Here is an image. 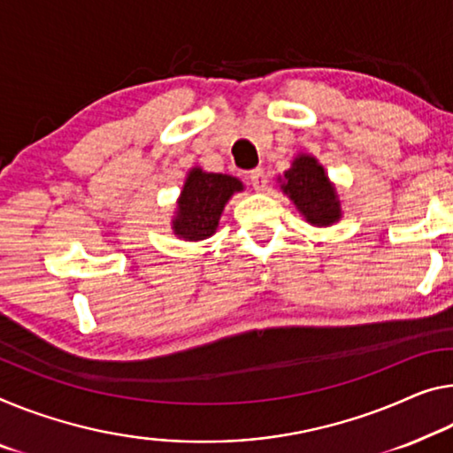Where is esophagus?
Returning a JSON list of instances; mask_svg holds the SVG:
<instances>
[{
  "instance_id": "esophagus-1",
  "label": "esophagus",
  "mask_w": 453,
  "mask_h": 453,
  "mask_svg": "<svg viewBox=\"0 0 453 453\" xmlns=\"http://www.w3.org/2000/svg\"><path fill=\"white\" fill-rule=\"evenodd\" d=\"M249 182H250V186L255 188V190L263 192V190H265V188H267V176H265V172H263L261 168L249 172Z\"/></svg>"
}]
</instances>
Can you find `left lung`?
Segmentation results:
<instances>
[{
  "instance_id": "obj_1",
  "label": "left lung",
  "mask_w": 453,
  "mask_h": 453,
  "mask_svg": "<svg viewBox=\"0 0 453 453\" xmlns=\"http://www.w3.org/2000/svg\"><path fill=\"white\" fill-rule=\"evenodd\" d=\"M281 188L311 225L328 226L340 219L336 190L314 157L299 156L285 172Z\"/></svg>"
}]
</instances>
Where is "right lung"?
Segmentation results:
<instances>
[{"mask_svg":"<svg viewBox=\"0 0 453 453\" xmlns=\"http://www.w3.org/2000/svg\"><path fill=\"white\" fill-rule=\"evenodd\" d=\"M242 184L225 173H206L192 170L188 173L182 196L178 200V217L173 219V233L186 241H203L214 234L222 208Z\"/></svg>","mask_w":453,"mask_h":453,"instance_id":"add662e5","label":"right lung"}]
</instances>
